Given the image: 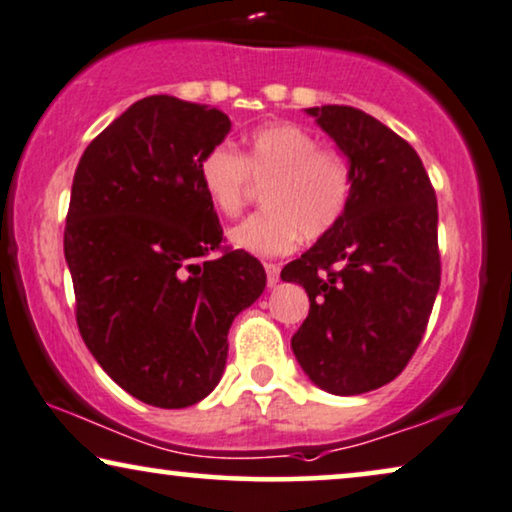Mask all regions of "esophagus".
Instances as JSON below:
<instances>
[{"instance_id":"esophagus-1","label":"esophagus","mask_w":512,"mask_h":512,"mask_svg":"<svg viewBox=\"0 0 512 512\" xmlns=\"http://www.w3.org/2000/svg\"><path fill=\"white\" fill-rule=\"evenodd\" d=\"M264 271H267V285L269 288H274L278 283V278H281V267L274 262H264Z\"/></svg>"}]
</instances>
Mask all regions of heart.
<instances>
[{"instance_id":"obj_1","label":"heart","mask_w":512,"mask_h":512,"mask_svg":"<svg viewBox=\"0 0 512 512\" xmlns=\"http://www.w3.org/2000/svg\"><path fill=\"white\" fill-rule=\"evenodd\" d=\"M199 180L217 213L236 217L255 185H264L267 208L229 231V241L260 257H278L318 238L342 220L351 196V163L335 147H323L306 128L276 121L255 128L241 154L229 142L210 147Z\"/></svg>"}]
</instances>
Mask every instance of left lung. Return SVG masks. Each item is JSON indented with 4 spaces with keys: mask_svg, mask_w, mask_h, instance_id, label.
<instances>
[{
    "mask_svg": "<svg viewBox=\"0 0 512 512\" xmlns=\"http://www.w3.org/2000/svg\"><path fill=\"white\" fill-rule=\"evenodd\" d=\"M351 163V196L335 227L283 281L304 285L309 316L292 351L313 384L358 395L405 370L440 288L438 199L410 142L363 109L309 107Z\"/></svg>",
    "mask_w": 512,
    "mask_h": 512,
    "instance_id": "1",
    "label": "left lung"
}]
</instances>
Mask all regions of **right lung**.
<instances>
[{
	"label": "right lung",
	"instance_id": "1",
	"mask_svg": "<svg viewBox=\"0 0 512 512\" xmlns=\"http://www.w3.org/2000/svg\"><path fill=\"white\" fill-rule=\"evenodd\" d=\"M229 128L217 107L149 95L93 138L74 173L65 260L81 339L124 391L163 410L213 391L231 323L267 285L255 257L222 245L199 180Z\"/></svg>",
	"mask_w": 512,
	"mask_h": 512
}]
</instances>
